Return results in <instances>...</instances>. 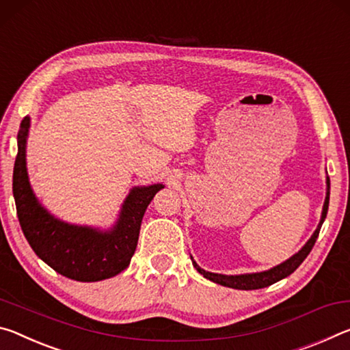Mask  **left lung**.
I'll use <instances>...</instances> for the list:
<instances>
[{
  "label": "left lung",
  "mask_w": 350,
  "mask_h": 350,
  "mask_svg": "<svg viewBox=\"0 0 350 350\" xmlns=\"http://www.w3.org/2000/svg\"><path fill=\"white\" fill-rule=\"evenodd\" d=\"M325 183H327V192H325V202H324V206H323V214H321V220H319V225L317 228V231H314L313 236L308 239V242L304 246H302L301 251H297V253L295 256H291L288 260L282 262L280 265L274 267L268 271L237 274V276H226V274H217V273L204 271L203 268H200L197 265V262L191 257L193 267H196L197 271L200 274H203L206 279L213 280V282H215V284L225 285V287H229V288H236V290L263 288V287H268V285H271L274 282H278V280H280V279L290 276V274L293 273L302 262H304L306 257L310 254L313 245H314V242H317V239L319 236V229H321V226H323V223L325 220V215H327L329 198H330V180H329V176H327V181H325Z\"/></svg>",
  "instance_id": "left-lung-1"
}]
</instances>
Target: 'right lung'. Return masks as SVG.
Listing matches in <instances>:
<instances>
[{
	"label": "right lung",
	"instance_id": "1",
	"mask_svg": "<svg viewBox=\"0 0 350 350\" xmlns=\"http://www.w3.org/2000/svg\"><path fill=\"white\" fill-rule=\"evenodd\" d=\"M31 119L18 130V153L14 165V198L23 234L40 259L79 282L113 278L130 265L147 206L163 185L133 187L110 231L70 225L51 215L33 196L26 169V139Z\"/></svg>",
	"mask_w": 350,
	"mask_h": 350
}]
</instances>
